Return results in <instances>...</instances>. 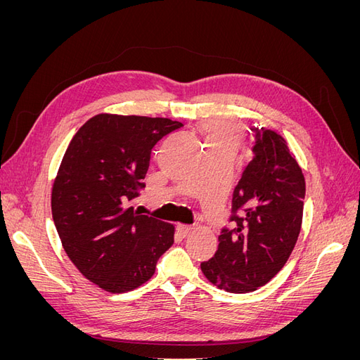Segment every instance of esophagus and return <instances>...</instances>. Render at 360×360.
<instances>
[{
    "label": "esophagus",
    "instance_id": "esophagus-1",
    "mask_svg": "<svg viewBox=\"0 0 360 360\" xmlns=\"http://www.w3.org/2000/svg\"><path fill=\"white\" fill-rule=\"evenodd\" d=\"M177 231H179V234L181 236V237H188L192 231H193V226H191V225H183V224H180L179 226H177Z\"/></svg>",
    "mask_w": 360,
    "mask_h": 360
}]
</instances>
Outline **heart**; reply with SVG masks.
Listing matches in <instances>:
<instances>
[{
    "label": "heart",
    "mask_w": 360,
    "mask_h": 360,
    "mask_svg": "<svg viewBox=\"0 0 360 360\" xmlns=\"http://www.w3.org/2000/svg\"><path fill=\"white\" fill-rule=\"evenodd\" d=\"M201 134L207 147L228 150L231 153H236V150L243 141L245 130L243 126L238 123L228 122V120L210 118L201 123Z\"/></svg>",
    "instance_id": "obj_1"
}]
</instances>
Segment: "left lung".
<instances>
[{
  "label": "left lung",
  "instance_id": "1",
  "mask_svg": "<svg viewBox=\"0 0 360 360\" xmlns=\"http://www.w3.org/2000/svg\"><path fill=\"white\" fill-rule=\"evenodd\" d=\"M254 158L233 193V230L224 228L204 276L228 292L266 285L285 266L302 228L304 177L285 139L255 127Z\"/></svg>",
  "mask_w": 360,
  "mask_h": 360
}]
</instances>
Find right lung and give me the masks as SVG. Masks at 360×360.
<instances>
[{"label":"right lung","mask_w":360,"mask_h":360,"mask_svg":"<svg viewBox=\"0 0 360 360\" xmlns=\"http://www.w3.org/2000/svg\"><path fill=\"white\" fill-rule=\"evenodd\" d=\"M183 124L162 117L97 114L72 138L53 180V224L81 274L110 292L153 276L174 243V225L129 202L144 188L151 148Z\"/></svg>","instance_id":"obj_1"}]
</instances>
